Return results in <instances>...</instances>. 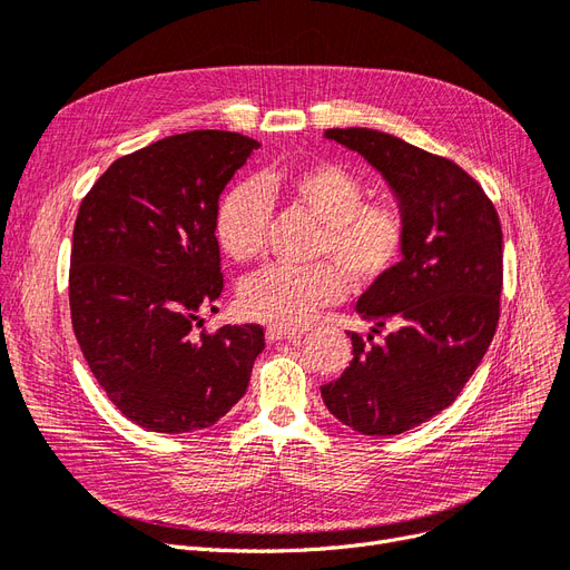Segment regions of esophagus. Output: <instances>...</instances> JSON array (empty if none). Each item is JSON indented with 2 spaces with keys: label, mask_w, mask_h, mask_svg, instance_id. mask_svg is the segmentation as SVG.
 Masks as SVG:
<instances>
[{
  "label": "esophagus",
  "mask_w": 570,
  "mask_h": 570,
  "mask_svg": "<svg viewBox=\"0 0 570 570\" xmlns=\"http://www.w3.org/2000/svg\"><path fill=\"white\" fill-rule=\"evenodd\" d=\"M307 330L305 327H276V324H269L267 327V338L269 341H279V338H298Z\"/></svg>",
  "instance_id": "obj_1"
}]
</instances>
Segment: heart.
<instances>
[{"instance_id":"b5f03b06","label":"heart","mask_w":570,"mask_h":570,"mask_svg":"<svg viewBox=\"0 0 570 570\" xmlns=\"http://www.w3.org/2000/svg\"><path fill=\"white\" fill-rule=\"evenodd\" d=\"M365 184L336 161L265 171L224 193L217 209V240L234 263L263 253L269 200L305 209L322 224L317 255L332 257L311 267L272 265L240 288L243 313L276 327H301L317 311L346 296V275L357 286L382 282L405 250L409 226L389 200H363Z\"/></svg>"}]
</instances>
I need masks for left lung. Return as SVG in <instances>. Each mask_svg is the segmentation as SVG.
Returning a JSON list of instances; mask_svg holds the SVG:
<instances>
[{
    "instance_id": "1",
    "label": "left lung",
    "mask_w": 570,
    "mask_h": 570,
    "mask_svg": "<svg viewBox=\"0 0 570 570\" xmlns=\"http://www.w3.org/2000/svg\"><path fill=\"white\" fill-rule=\"evenodd\" d=\"M361 153L396 193L409 226L401 263L355 311L382 342L351 332L353 361L322 386L330 413L370 436L411 430L456 401L490 348L501 307V222L456 161L372 128H327Z\"/></svg>"
}]
</instances>
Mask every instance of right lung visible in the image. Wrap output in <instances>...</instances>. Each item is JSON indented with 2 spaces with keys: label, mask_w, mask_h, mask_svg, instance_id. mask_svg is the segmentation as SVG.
I'll return each mask as SVG.
<instances>
[{
  "label": "right lung",
  "mask_w": 570,
  "mask_h": 570,
  "mask_svg": "<svg viewBox=\"0 0 570 570\" xmlns=\"http://www.w3.org/2000/svg\"><path fill=\"white\" fill-rule=\"evenodd\" d=\"M259 142L188 131L119 157L80 203L69 269L71 324L109 401L150 432L215 425L246 394L259 324L203 327L224 276L219 195Z\"/></svg>",
  "instance_id": "add662e5"
}]
</instances>
